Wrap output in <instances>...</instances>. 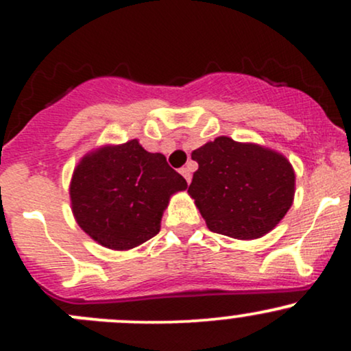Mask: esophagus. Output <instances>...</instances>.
Segmentation results:
<instances>
[{"label": "esophagus", "mask_w": 351, "mask_h": 351, "mask_svg": "<svg viewBox=\"0 0 351 351\" xmlns=\"http://www.w3.org/2000/svg\"><path fill=\"white\" fill-rule=\"evenodd\" d=\"M180 173H181V175L184 176V180H186L188 183H191V168H189V167H184V168H181Z\"/></svg>", "instance_id": "1"}]
</instances>
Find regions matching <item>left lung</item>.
I'll return each mask as SVG.
<instances>
[{"label": "left lung", "mask_w": 351, "mask_h": 351, "mask_svg": "<svg viewBox=\"0 0 351 351\" xmlns=\"http://www.w3.org/2000/svg\"><path fill=\"white\" fill-rule=\"evenodd\" d=\"M198 162L188 193L209 231L234 239H257L287 215L295 173L280 153L256 143L217 136L191 153Z\"/></svg>", "instance_id": "1"}]
</instances>
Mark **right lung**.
I'll return each mask as SVG.
<instances>
[{
  "mask_svg": "<svg viewBox=\"0 0 351 351\" xmlns=\"http://www.w3.org/2000/svg\"><path fill=\"white\" fill-rule=\"evenodd\" d=\"M186 186L165 155L130 140L100 147L80 160L71 180V206L92 239L128 251L158 234L171 195Z\"/></svg>",
  "mask_w": 351,
  "mask_h": 351,
  "instance_id": "add662e5",
  "label": "right lung"
}]
</instances>
